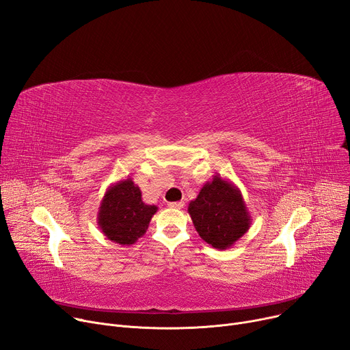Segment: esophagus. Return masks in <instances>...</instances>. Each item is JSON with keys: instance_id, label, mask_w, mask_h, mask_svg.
<instances>
[{"instance_id": "esophagus-1", "label": "esophagus", "mask_w": 350, "mask_h": 350, "mask_svg": "<svg viewBox=\"0 0 350 350\" xmlns=\"http://www.w3.org/2000/svg\"><path fill=\"white\" fill-rule=\"evenodd\" d=\"M183 206H185L183 201H173V203H169L170 208H183Z\"/></svg>"}]
</instances>
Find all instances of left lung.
Masks as SVG:
<instances>
[{"label": "left lung", "mask_w": 350, "mask_h": 350, "mask_svg": "<svg viewBox=\"0 0 350 350\" xmlns=\"http://www.w3.org/2000/svg\"><path fill=\"white\" fill-rule=\"evenodd\" d=\"M187 211L198 235L217 250L231 248L251 227L241 190L219 174L201 187Z\"/></svg>", "instance_id": "obj_1"}]
</instances>
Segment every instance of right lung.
Returning <instances> with one entry per match:
<instances>
[{
    "mask_svg": "<svg viewBox=\"0 0 350 350\" xmlns=\"http://www.w3.org/2000/svg\"><path fill=\"white\" fill-rule=\"evenodd\" d=\"M157 206L146 204L132 177L110 185L98 210V226L107 240L132 245L144 235Z\"/></svg>",
    "mask_w": 350,
    "mask_h": 350,
    "instance_id": "add662e5",
    "label": "right lung"
}]
</instances>
